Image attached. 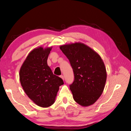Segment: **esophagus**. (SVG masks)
Instances as JSON below:
<instances>
[{
	"label": "esophagus",
	"mask_w": 131,
	"mask_h": 131,
	"mask_svg": "<svg viewBox=\"0 0 131 131\" xmlns=\"http://www.w3.org/2000/svg\"><path fill=\"white\" fill-rule=\"evenodd\" d=\"M60 78H62L63 80H64V77L62 75H60Z\"/></svg>",
	"instance_id": "esophagus-1"
}]
</instances>
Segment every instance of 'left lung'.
<instances>
[{"instance_id":"obj_1","label":"left lung","mask_w":131,"mask_h":131,"mask_svg":"<svg viewBox=\"0 0 131 131\" xmlns=\"http://www.w3.org/2000/svg\"><path fill=\"white\" fill-rule=\"evenodd\" d=\"M69 59L74 80L70 85L75 101L83 106L93 104L103 92L106 81V68L100 55L81 43L61 46Z\"/></svg>"}]
</instances>
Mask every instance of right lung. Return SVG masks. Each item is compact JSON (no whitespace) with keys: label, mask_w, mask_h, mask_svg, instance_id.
I'll return each instance as SVG.
<instances>
[{"label":"right lung","mask_w":131,"mask_h":131,"mask_svg":"<svg viewBox=\"0 0 131 131\" xmlns=\"http://www.w3.org/2000/svg\"><path fill=\"white\" fill-rule=\"evenodd\" d=\"M52 47H40L29 53L19 70V80L25 92L36 105L48 107L54 102L63 80L55 75L47 64Z\"/></svg>","instance_id":"obj_1"}]
</instances>
